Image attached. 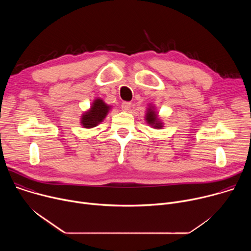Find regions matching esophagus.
Returning <instances> with one entry per match:
<instances>
[{
  "mask_svg": "<svg viewBox=\"0 0 251 251\" xmlns=\"http://www.w3.org/2000/svg\"><path fill=\"white\" fill-rule=\"evenodd\" d=\"M121 108L124 111H128L131 108V102H126V101L123 102L121 105Z\"/></svg>",
  "mask_w": 251,
  "mask_h": 251,
  "instance_id": "esophagus-1",
  "label": "esophagus"
}]
</instances>
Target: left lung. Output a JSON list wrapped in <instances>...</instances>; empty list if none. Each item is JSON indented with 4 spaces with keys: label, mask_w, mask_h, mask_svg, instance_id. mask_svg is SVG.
<instances>
[{
    "label": "left lung",
    "mask_w": 251,
    "mask_h": 251,
    "mask_svg": "<svg viewBox=\"0 0 251 251\" xmlns=\"http://www.w3.org/2000/svg\"><path fill=\"white\" fill-rule=\"evenodd\" d=\"M145 120L146 122L153 128L155 129H162L164 126L163 122L160 120L159 116H158V112L156 111V108L154 105H149V107L147 108V112L145 115Z\"/></svg>",
    "instance_id": "obj_1"
}]
</instances>
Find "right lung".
<instances>
[{
	"label": "right lung",
	"instance_id": "1",
	"mask_svg": "<svg viewBox=\"0 0 251 251\" xmlns=\"http://www.w3.org/2000/svg\"><path fill=\"white\" fill-rule=\"evenodd\" d=\"M110 109L111 106L106 104L101 98H96L92 102L90 108L81 115V126H83L86 129L96 127L105 119Z\"/></svg>",
	"mask_w": 251,
	"mask_h": 251
}]
</instances>
